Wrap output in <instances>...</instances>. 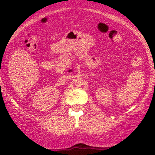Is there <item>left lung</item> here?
I'll list each match as a JSON object with an SVG mask.
<instances>
[{
  "instance_id": "obj_1",
  "label": "left lung",
  "mask_w": 155,
  "mask_h": 155,
  "mask_svg": "<svg viewBox=\"0 0 155 155\" xmlns=\"http://www.w3.org/2000/svg\"><path fill=\"white\" fill-rule=\"evenodd\" d=\"M154 72H155V70H154Z\"/></svg>"
}]
</instances>
